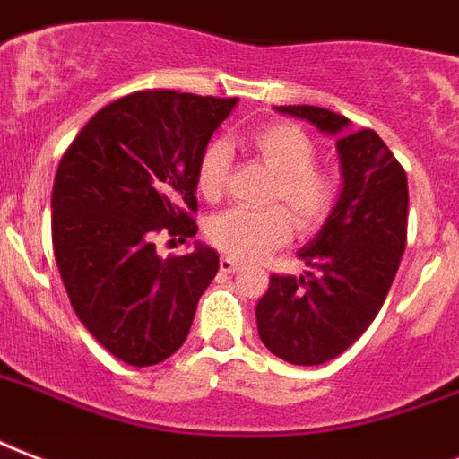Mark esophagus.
<instances>
[{
  "label": "esophagus",
  "mask_w": 459,
  "mask_h": 459,
  "mask_svg": "<svg viewBox=\"0 0 459 459\" xmlns=\"http://www.w3.org/2000/svg\"><path fill=\"white\" fill-rule=\"evenodd\" d=\"M220 270H222V273H237V270H241V263H237L234 258H230V255H222V258H220Z\"/></svg>",
  "instance_id": "34e87169"
}]
</instances>
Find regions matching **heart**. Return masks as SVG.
I'll return each mask as SVG.
<instances>
[{
    "instance_id": "1",
    "label": "heart",
    "mask_w": 459,
    "mask_h": 459,
    "mask_svg": "<svg viewBox=\"0 0 459 459\" xmlns=\"http://www.w3.org/2000/svg\"><path fill=\"white\" fill-rule=\"evenodd\" d=\"M244 143L270 172L275 174L270 204H282L265 211L230 208L208 222V239L222 254L239 261H255L273 248L292 239L297 222L301 232H316L333 215L340 194L342 174L335 167L316 162L318 145L299 124L270 122L248 131ZM230 174V151L222 141L204 148L196 165V189L208 201L222 196Z\"/></svg>"
}]
</instances>
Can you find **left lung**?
<instances>
[{"instance_id": "left-lung-1", "label": "left lung", "mask_w": 459, "mask_h": 459, "mask_svg": "<svg viewBox=\"0 0 459 459\" xmlns=\"http://www.w3.org/2000/svg\"><path fill=\"white\" fill-rule=\"evenodd\" d=\"M278 109L337 134L342 158V196L299 254L316 273L270 275L255 304L261 342L290 364L316 366L357 342L381 311L407 244L410 191L404 167L376 131L351 134L347 117L314 105Z\"/></svg>"}]
</instances>
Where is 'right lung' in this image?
<instances>
[{"label": "right lung", "mask_w": 459, "mask_h": 459, "mask_svg": "<svg viewBox=\"0 0 459 459\" xmlns=\"http://www.w3.org/2000/svg\"><path fill=\"white\" fill-rule=\"evenodd\" d=\"M237 98L136 91L78 131L52 186V248L85 330L129 366L172 357L220 268L212 248L155 254L198 232L196 165Z\"/></svg>", "instance_id": "1"}]
</instances>
